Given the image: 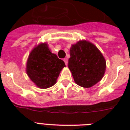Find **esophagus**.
Returning a JSON list of instances; mask_svg holds the SVG:
<instances>
[{
  "label": "esophagus",
  "instance_id": "34e87169",
  "mask_svg": "<svg viewBox=\"0 0 130 130\" xmlns=\"http://www.w3.org/2000/svg\"><path fill=\"white\" fill-rule=\"evenodd\" d=\"M63 61H64V62H65V65H67V64H68V60H67V58H65V59H63Z\"/></svg>",
  "mask_w": 130,
  "mask_h": 130
}]
</instances>
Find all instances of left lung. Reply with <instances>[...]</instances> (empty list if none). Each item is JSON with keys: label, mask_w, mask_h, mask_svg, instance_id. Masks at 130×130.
<instances>
[{"label": "left lung", "mask_w": 130, "mask_h": 130, "mask_svg": "<svg viewBox=\"0 0 130 130\" xmlns=\"http://www.w3.org/2000/svg\"><path fill=\"white\" fill-rule=\"evenodd\" d=\"M68 67L77 85L90 88L102 79L106 70V61L94 44L85 40L71 45Z\"/></svg>", "instance_id": "8db88e82"}]
</instances>
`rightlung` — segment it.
I'll return each instance as SVG.
<instances>
[{"label":"right lung","instance_id":"add662e5","mask_svg":"<svg viewBox=\"0 0 130 130\" xmlns=\"http://www.w3.org/2000/svg\"><path fill=\"white\" fill-rule=\"evenodd\" d=\"M64 61L51 53L48 44L40 43L34 48L26 63V73L38 88H48L57 83Z\"/></svg>","mask_w":130,"mask_h":130}]
</instances>
